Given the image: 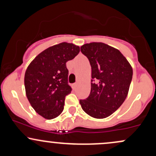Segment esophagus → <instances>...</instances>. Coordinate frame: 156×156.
I'll return each instance as SVG.
<instances>
[{
    "instance_id": "34e87169",
    "label": "esophagus",
    "mask_w": 156,
    "mask_h": 156,
    "mask_svg": "<svg viewBox=\"0 0 156 156\" xmlns=\"http://www.w3.org/2000/svg\"><path fill=\"white\" fill-rule=\"evenodd\" d=\"M77 85H78V83H73V89H76V87H77Z\"/></svg>"
}]
</instances>
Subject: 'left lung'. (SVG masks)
Listing matches in <instances>:
<instances>
[{
	"mask_svg": "<svg viewBox=\"0 0 156 156\" xmlns=\"http://www.w3.org/2000/svg\"><path fill=\"white\" fill-rule=\"evenodd\" d=\"M92 67L91 92L80 100L83 110L96 119L108 117L117 110L128 95L133 69L119 50L103 42L80 47Z\"/></svg>",
	"mask_w": 156,
	"mask_h": 156,
	"instance_id": "8db88e82",
	"label": "left lung"
}]
</instances>
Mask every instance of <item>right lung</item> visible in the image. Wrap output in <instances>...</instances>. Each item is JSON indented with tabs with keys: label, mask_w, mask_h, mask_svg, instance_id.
Segmentation results:
<instances>
[{
	"label": "right lung",
	"mask_w": 156,
	"mask_h": 156,
	"mask_svg": "<svg viewBox=\"0 0 156 156\" xmlns=\"http://www.w3.org/2000/svg\"><path fill=\"white\" fill-rule=\"evenodd\" d=\"M79 52L78 46L62 42L39 53L27 68V98L36 112L45 119H54L63 112L65 97L72 91L66 63Z\"/></svg>",
	"instance_id": "obj_1"
}]
</instances>
